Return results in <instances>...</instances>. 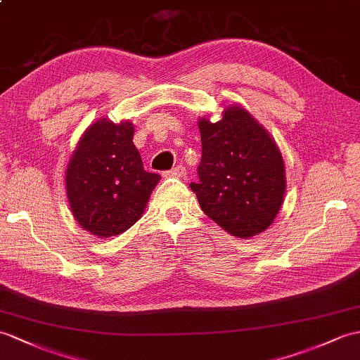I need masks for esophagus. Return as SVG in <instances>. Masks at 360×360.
Segmentation results:
<instances>
[{
  "label": "esophagus",
  "mask_w": 360,
  "mask_h": 360,
  "mask_svg": "<svg viewBox=\"0 0 360 360\" xmlns=\"http://www.w3.org/2000/svg\"><path fill=\"white\" fill-rule=\"evenodd\" d=\"M164 174H165V176H172V178H184V176H186V167L176 165L174 169L165 172Z\"/></svg>",
  "instance_id": "esophagus-1"
}]
</instances>
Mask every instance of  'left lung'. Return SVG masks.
Instances as JSON below:
<instances>
[{
	"instance_id": "obj_1",
	"label": "left lung",
	"mask_w": 360,
	"mask_h": 360,
	"mask_svg": "<svg viewBox=\"0 0 360 360\" xmlns=\"http://www.w3.org/2000/svg\"><path fill=\"white\" fill-rule=\"evenodd\" d=\"M202 156L191 182L202 212L238 238L266 230L285 193L282 155L269 133L238 105L218 122L199 121Z\"/></svg>"
}]
</instances>
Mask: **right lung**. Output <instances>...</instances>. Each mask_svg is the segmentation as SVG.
<instances>
[{
    "instance_id": "1",
    "label": "right lung",
    "mask_w": 360,
    "mask_h": 360,
    "mask_svg": "<svg viewBox=\"0 0 360 360\" xmlns=\"http://www.w3.org/2000/svg\"><path fill=\"white\" fill-rule=\"evenodd\" d=\"M131 122L99 120L82 135L65 172L72 213L82 229L110 238L130 229L161 176L144 170Z\"/></svg>"
}]
</instances>
